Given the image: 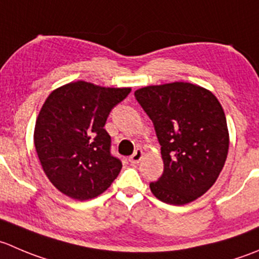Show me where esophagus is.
Returning <instances> with one entry per match:
<instances>
[{
  "label": "esophagus",
  "instance_id": "34e87169",
  "mask_svg": "<svg viewBox=\"0 0 259 259\" xmlns=\"http://www.w3.org/2000/svg\"><path fill=\"white\" fill-rule=\"evenodd\" d=\"M143 155H144V153H143L142 149H137L134 152V154L132 155V157L129 158V162L133 163V164H137V163H139L140 160H142Z\"/></svg>",
  "mask_w": 259,
  "mask_h": 259
}]
</instances>
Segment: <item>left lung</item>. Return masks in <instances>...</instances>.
Instances as JSON below:
<instances>
[{"mask_svg":"<svg viewBox=\"0 0 259 259\" xmlns=\"http://www.w3.org/2000/svg\"><path fill=\"white\" fill-rule=\"evenodd\" d=\"M134 95L153 121L164 164L150 191L169 205L195 201L214 185L228 157L229 132L219 100L188 82L147 86Z\"/></svg>","mask_w":259,"mask_h":259,"instance_id":"left-lung-1","label":"left lung"}]
</instances>
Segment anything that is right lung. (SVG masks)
<instances>
[{
  "label": "right lung",
  "mask_w": 259,
  "mask_h": 259,
  "mask_svg": "<svg viewBox=\"0 0 259 259\" xmlns=\"http://www.w3.org/2000/svg\"><path fill=\"white\" fill-rule=\"evenodd\" d=\"M130 91L77 81L45 100L35 122V149L50 182L71 199L97 197L121 170L120 159L110 153L111 137L104 126L112 107Z\"/></svg>",
  "instance_id": "1"
}]
</instances>
